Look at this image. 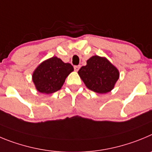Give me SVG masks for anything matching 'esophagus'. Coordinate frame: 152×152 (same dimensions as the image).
<instances>
[{
  "label": "esophagus",
  "instance_id": "1",
  "mask_svg": "<svg viewBox=\"0 0 152 152\" xmlns=\"http://www.w3.org/2000/svg\"><path fill=\"white\" fill-rule=\"evenodd\" d=\"M79 69H80V66H74V69H75V71H76V72H77V71H79Z\"/></svg>",
  "mask_w": 152,
  "mask_h": 152
}]
</instances>
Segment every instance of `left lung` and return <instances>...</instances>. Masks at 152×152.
I'll return each instance as SVG.
<instances>
[{
	"label": "left lung",
	"mask_w": 152,
	"mask_h": 152,
	"mask_svg": "<svg viewBox=\"0 0 152 152\" xmlns=\"http://www.w3.org/2000/svg\"><path fill=\"white\" fill-rule=\"evenodd\" d=\"M78 74L88 89L99 94L111 91L120 77V72L104 57L95 55L86 61Z\"/></svg>",
	"instance_id": "obj_1"
}]
</instances>
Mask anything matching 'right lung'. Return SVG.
<instances>
[{"instance_id": "1", "label": "right lung", "mask_w": 152, "mask_h": 152, "mask_svg": "<svg viewBox=\"0 0 152 152\" xmlns=\"http://www.w3.org/2000/svg\"><path fill=\"white\" fill-rule=\"evenodd\" d=\"M74 70L69 63L52 57L41 63L32 73L35 88L44 94H52L61 88L66 78Z\"/></svg>"}]
</instances>
